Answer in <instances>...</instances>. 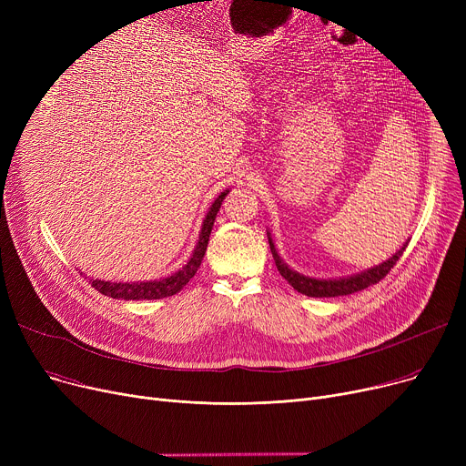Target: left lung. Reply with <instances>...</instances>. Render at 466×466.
Segmentation results:
<instances>
[{
  "mask_svg": "<svg viewBox=\"0 0 466 466\" xmlns=\"http://www.w3.org/2000/svg\"><path fill=\"white\" fill-rule=\"evenodd\" d=\"M268 243H270V251H272V257L276 260L279 274L289 281L290 287H295V290L302 292V295H306V297H313V299H330V297L353 295V292H359L366 287H370V285L381 281L390 272V268H393L397 264V260L402 257V253L408 246V241H406L404 248H400L389 260L381 262L380 266L370 268V270H364L360 274H355V276H350V278H339V279H315V278H308V276H302L295 270H290L287 262H283L281 257L278 255L270 234H268Z\"/></svg>",
  "mask_w": 466,
  "mask_h": 466,
  "instance_id": "1",
  "label": "left lung"
}]
</instances>
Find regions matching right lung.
I'll return each instance as SVG.
<instances>
[{
    "mask_svg": "<svg viewBox=\"0 0 466 466\" xmlns=\"http://www.w3.org/2000/svg\"><path fill=\"white\" fill-rule=\"evenodd\" d=\"M228 194V190L220 192L218 198L211 204L204 225L200 230V238L198 243H196L194 253L188 258V262L177 270L176 274H171L167 278L162 279H155V281H136V283H111V281H104V279H90L92 287L102 292L106 297L111 299H122V300H158V299H166L171 295H177V292L190 281V278H194V274L198 272V268L204 260L206 249H208V241H209V234L215 223L217 211L220 209V204H223L225 196Z\"/></svg>",
    "mask_w": 466,
    "mask_h": 466,
    "instance_id": "1",
    "label": "right lung"
}]
</instances>
